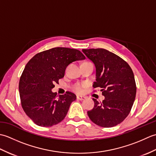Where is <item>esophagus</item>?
<instances>
[{
	"mask_svg": "<svg viewBox=\"0 0 156 156\" xmlns=\"http://www.w3.org/2000/svg\"><path fill=\"white\" fill-rule=\"evenodd\" d=\"M76 98H77L78 100H80V101H83L86 98V97H83V96H77Z\"/></svg>",
	"mask_w": 156,
	"mask_h": 156,
	"instance_id": "34e87169",
	"label": "esophagus"
}]
</instances>
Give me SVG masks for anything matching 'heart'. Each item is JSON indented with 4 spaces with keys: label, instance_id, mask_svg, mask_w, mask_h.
<instances>
[{
    "label": "heart",
    "instance_id": "obj_1",
    "mask_svg": "<svg viewBox=\"0 0 156 156\" xmlns=\"http://www.w3.org/2000/svg\"><path fill=\"white\" fill-rule=\"evenodd\" d=\"M83 88H84V85L82 84H76L73 87V90L75 91L77 93H82L83 92Z\"/></svg>",
    "mask_w": 156,
    "mask_h": 156
}]
</instances>
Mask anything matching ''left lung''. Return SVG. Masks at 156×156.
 <instances>
[{"instance_id":"1","label":"left lung","mask_w":156,"mask_h":156,"mask_svg":"<svg viewBox=\"0 0 156 156\" xmlns=\"http://www.w3.org/2000/svg\"><path fill=\"white\" fill-rule=\"evenodd\" d=\"M96 68L93 87L101 88L105 97L102 102L92 98L93 108L87 112L90 120L102 127L121 123L131 111L136 95L133 72L121 58L107 49H82Z\"/></svg>"}]
</instances>
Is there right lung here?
<instances>
[{
    "label": "right lung",
    "mask_w": 156,
    "mask_h": 156,
    "mask_svg": "<svg viewBox=\"0 0 156 156\" xmlns=\"http://www.w3.org/2000/svg\"><path fill=\"white\" fill-rule=\"evenodd\" d=\"M84 59L78 49L54 48L38 53L29 61L20 78L19 90L23 111L36 125L51 127L65 118L76 96L68 91L57 96L51 90L69 64Z\"/></svg>",
    "instance_id": "obj_1"
}]
</instances>
